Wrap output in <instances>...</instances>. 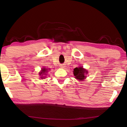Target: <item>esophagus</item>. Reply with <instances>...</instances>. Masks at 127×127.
I'll list each match as a JSON object with an SVG mask.
<instances>
[{
  "label": "esophagus",
  "instance_id": "1",
  "mask_svg": "<svg viewBox=\"0 0 127 127\" xmlns=\"http://www.w3.org/2000/svg\"><path fill=\"white\" fill-rule=\"evenodd\" d=\"M63 67H64V66H63Z\"/></svg>",
  "mask_w": 127,
  "mask_h": 127
}]
</instances>
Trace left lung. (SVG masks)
I'll return each instance as SVG.
<instances>
[{"mask_svg":"<svg viewBox=\"0 0 127 127\" xmlns=\"http://www.w3.org/2000/svg\"><path fill=\"white\" fill-rule=\"evenodd\" d=\"M74 75L76 79L82 81L86 78L85 74H87L88 72L87 70L83 69L82 67H79V68H75L74 69Z\"/></svg>","mask_w":127,"mask_h":127,"instance_id":"obj_1","label":"left lung"}]
</instances>
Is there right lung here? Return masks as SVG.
<instances>
[{
	"label": "right lung",
	"instance_id": "obj_1",
	"mask_svg": "<svg viewBox=\"0 0 127 127\" xmlns=\"http://www.w3.org/2000/svg\"><path fill=\"white\" fill-rule=\"evenodd\" d=\"M47 72V69H46L45 68L42 69L41 71L39 73V75H40V76H41V77L42 78H42H42V77L44 76H43V75H46V74H46V72Z\"/></svg>",
	"mask_w": 127,
	"mask_h": 127
}]
</instances>
